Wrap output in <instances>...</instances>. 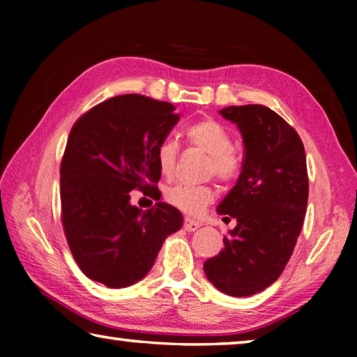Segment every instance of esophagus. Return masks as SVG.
Segmentation results:
<instances>
[{"mask_svg": "<svg viewBox=\"0 0 357 357\" xmlns=\"http://www.w3.org/2000/svg\"><path fill=\"white\" fill-rule=\"evenodd\" d=\"M200 227H202V222L190 219V217H185L184 219V228L187 229V231H195V229H198Z\"/></svg>", "mask_w": 357, "mask_h": 357, "instance_id": "obj_1", "label": "esophagus"}]
</instances>
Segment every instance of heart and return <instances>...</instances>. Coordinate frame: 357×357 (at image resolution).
Returning a JSON list of instances; mask_svg holds the SVG:
<instances>
[{"mask_svg": "<svg viewBox=\"0 0 357 357\" xmlns=\"http://www.w3.org/2000/svg\"><path fill=\"white\" fill-rule=\"evenodd\" d=\"M185 140L192 146L202 149L209 155V173L223 183L236 179L239 174V160L233 154L231 137L222 124L213 119H204L189 126L184 132ZM178 146L170 140L162 142L155 151V162L162 176L170 178L176 167ZM167 202L187 214H198L213 202L214 189L208 184L181 183L170 187L165 193Z\"/></svg>", "mask_w": 357, "mask_h": 357, "instance_id": "heart-1", "label": "heart"}]
</instances>
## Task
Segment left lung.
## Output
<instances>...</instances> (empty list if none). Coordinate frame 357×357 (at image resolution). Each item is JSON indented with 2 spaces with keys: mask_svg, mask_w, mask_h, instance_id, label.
Instances as JSON below:
<instances>
[{
  "mask_svg": "<svg viewBox=\"0 0 357 357\" xmlns=\"http://www.w3.org/2000/svg\"><path fill=\"white\" fill-rule=\"evenodd\" d=\"M219 113L236 124L245 153L236 184L217 206L236 227L203 268L219 291L244 298L273 285L291 257L309 198L305 151L296 130L268 107L231 105Z\"/></svg>",
  "mask_w": 357,
  "mask_h": 357,
  "instance_id": "left-lung-1",
  "label": "left lung"
}]
</instances>
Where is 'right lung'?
Listing matches in <instances>:
<instances>
[{"label": "right lung", "instance_id": "right-lung-1", "mask_svg": "<svg viewBox=\"0 0 357 357\" xmlns=\"http://www.w3.org/2000/svg\"><path fill=\"white\" fill-rule=\"evenodd\" d=\"M178 121L168 102L124 94L96 105L72 128L61 162V219L88 279L108 288L134 285L183 227L172 204L157 202L143 211L130 204L129 193L157 195L155 151Z\"/></svg>", "mask_w": 357, "mask_h": 357}]
</instances>
